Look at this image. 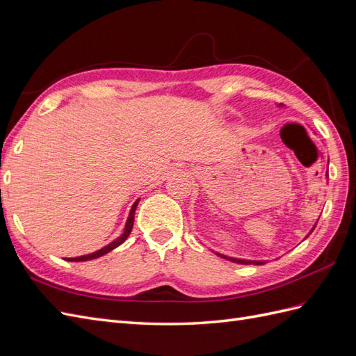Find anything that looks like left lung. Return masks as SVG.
<instances>
[{"label": "left lung", "mask_w": 356, "mask_h": 356, "mask_svg": "<svg viewBox=\"0 0 356 356\" xmlns=\"http://www.w3.org/2000/svg\"><path fill=\"white\" fill-rule=\"evenodd\" d=\"M316 229V225L313 227V230ZM312 230V232H313ZM218 256L220 257H222V259H227V260H230V261H234V263H241V265H251V263H254V265H265V261H250V260H242V259H233V257H227V256H222V254H220V252H216Z\"/></svg>", "instance_id": "1"}]
</instances>
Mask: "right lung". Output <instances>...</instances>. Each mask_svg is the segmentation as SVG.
I'll return each mask as SVG.
<instances>
[{"label":"right lung","mask_w":356,"mask_h":356,"mask_svg":"<svg viewBox=\"0 0 356 356\" xmlns=\"http://www.w3.org/2000/svg\"><path fill=\"white\" fill-rule=\"evenodd\" d=\"M138 202H140V200H136V202L134 203V206H132V209H131L129 218H127V221H126L124 232H123V234L120 236V238H118V239H117V241H114V242H111L109 245H106V247H104L102 250H99V251L93 252V254H87V256H81V257H75V259H67V260H69V261H86V260H93V259H97V257H100V256H104V254H106V252H109V251H113L114 248H117V247H118V245L123 243V242L127 239V236H129V234H131V232H132V227H134V215H135V209H136V206H138Z\"/></svg>","instance_id":"add662e5"}]
</instances>
